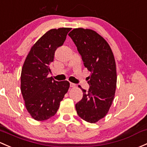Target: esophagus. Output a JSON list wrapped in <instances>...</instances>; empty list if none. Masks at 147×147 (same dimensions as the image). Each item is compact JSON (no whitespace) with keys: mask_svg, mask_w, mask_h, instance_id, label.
<instances>
[{"mask_svg":"<svg viewBox=\"0 0 147 147\" xmlns=\"http://www.w3.org/2000/svg\"><path fill=\"white\" fill-rule=\"evenodd\" d=\"M76 86V84H73V83H70V87H75Z\"/></svg>","mask_w":147,"mask_h":147,"instance_id":"esophagus-1","label":"esophagus"}]
</instances>
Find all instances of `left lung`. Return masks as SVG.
<instances>
[{
    "label": "left lung",
    "instance_id": "8db88e82",
    "mask_svg": "<svg viewBox=\"0 0 147 147\" xmlns=\"http://www.w3.org/2000/svg\"><path fill=\"white\" fill-rule=\"evenodd\" d=\"M68 35L91 72L89 91L79 86L83 97L75 105L77 113L85 121L96 123L107 115L115 96L117 72L113 53L107 41L92 29H74Z\"/></svg>",
    "mask_w": 147,
    "mask_h": 147
}]
</instances>
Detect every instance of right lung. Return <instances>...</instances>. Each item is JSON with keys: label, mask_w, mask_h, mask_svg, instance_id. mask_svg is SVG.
<instances>
[{"label": "right lung", "mask_w": 147, "mask_h": 147, "mask_svg": "<svg viewBox=\"0 0 147 147\" xmlns=\"http://www.w3.org/2000/svg\"><path fill=\"white\" fill-rule=\"evenodd\" d=\"M71 28L52 29L31 48L21 72V92L26 109L38 121L53 117L67 92L69 83L58 82L48 75L57 48L62 46Z\"/></svg>", "instance_id": "add662e5"}]
</instances>
